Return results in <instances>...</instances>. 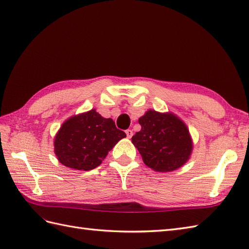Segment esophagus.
Masks as SVG:
<instances>
[{
	"label": "esophagus",
	"instance_id": "obj_1",
	"mask_svg": "<svg viewBox=\"0 0 249 249\" xmlns=\"http://www.w3.org/2000/svg\"><path fill=\"white\" fill-rule=\"evenodd\" d=\"M125 132H126V136H127V138H129V139L132 137V135H134V132H132V130H131V129H127Z\"/></svg>",
	"mask_w": 249,
	"mask_h": 249
}]
</instances>
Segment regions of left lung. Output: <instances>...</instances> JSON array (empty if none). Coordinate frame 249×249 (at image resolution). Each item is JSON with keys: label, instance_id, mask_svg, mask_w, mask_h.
I'll return each instance as SVG.
<instances>
[{"label": "left lung", "instance_id": "obj_1", "mask_svg": "<svg viewBox=\"0 0 249 249\" xmlns=\"http://www.w3.org/2000/svg\"><path fill=\"white\" fill-rule=\"evenodd\" d=\"M141 130L131 141L143 162L157 172H171L187 162L192 141L187 126L172 113L148 110L139 119Z\"/></svg>", "mask_w": 249, "mask_h": 249}]
</instances>
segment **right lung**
I'll list each match as a JSON object with an SVG mask.
<instances>
[{
	"label": "right lung",
	"instance_id": "right-lung-1",
	"mask_svg": "<svg viewBox=\"0 0 249 249\" xmlns=\"http://www.w3.org/2000/svg\"><path fill=\"white\" fill-rule=\"evenodd\" d=\"M126 137L112 119L94 109L66 121L55 138V154L60 163L78 171H90L102 163L108 152Z\"/></svg>",
	"mask_w": 249,
	"mask_h": 249
}]
</instances>
